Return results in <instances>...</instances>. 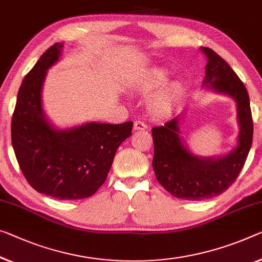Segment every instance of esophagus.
<instances>
[{
  "label": "esophagus",
  "mask_w": 262,
  "mask_h": 262,
  "mask_svg": "<svg viewBox=\"0 0 262 262\" xmlns=\"http://www.w3.org/2000/svg\"><path fill=\"white\" fill-rule=\"evenodd\" d=\"M147 126L145 125V123L142 122V120H136L134 123V130L135 131H144L146 130Z\"/></svg>",
  "instance_id": "obj_1"
}]
</instances>
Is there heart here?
<instances>
[{
  "label": "heart",
  "instance_id": "1",
  "mask_svg": "<svg viewBox=\"0 0 262 262\" xmlns=\"http://www.w3.org/2000/svg\"><path fill=\"white\" fill-rule=\"evenodd\" d=\"M170 78V72L165 69H154L147 72L144 77L137 83L136 89L144 96L151 95L158 90ZM185 94V84L182 80H173L165 85L154 96L150 102V110L158 117L170 116L182 100Z\"/></svg>",
  "mask_w": 262,
  "mask_h": 262
}]
</instances>
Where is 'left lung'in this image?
I'll list each match as a JSON object with an SVG mask.
<instances>
[{"label":"left lung","mask_w":262,"mask_h":262,"mask_svg":"<svg viewBox=\"0 0 262 262\" xmlns=\"http://www.w3.org/2000/svg\"><path fill=\"white\" fill-rule=\"evenodd\" d=\"M203 88L235 100L239 135L236 146L220 157H200L188 150L180 137L179 117L152 128L155 156L152 166L159 184L179 199L204 200L225 192L234 183L252 146L253 120L248 92L227 62L210 48Z\"/></svg>","instance_id":"8db88e82"}]
</instances>
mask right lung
<instances>
[{"mask_svg":"<svg viewBox=\"0 0 262 262\" xmlns=\"http://www.w3.org/2000/svg\"><path fill=\"white\" fill-rule=\"evenodd\" d=\"M63 43H55L28 72L11 119V143L30 186L59 200L89 198L105 182L116 151L132 135V122L86 123L57 128L47 118L42 89L48 69L58 62Z\"/></svg>","mask_w":262,"mask_h":262,"instance_id":"obj_1","label":"right lung"}]
</instances>
